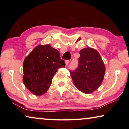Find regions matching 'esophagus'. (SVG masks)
<instances>
[{"label":"esophagus","mask_w":129,"mask_h":129,"mask_svg":"<svg viewBox=\"0 0 129 129\" xmlns=\"http://www.w3.org/2000/svg\"><path fill=\"white\" fill-rule=\"evenodd\" d=\"M69 62H70V60H69L65 61V64H66V66H68V65L69 64Z\"/></svg>","instance_id":"obj_1"}]
</instances>
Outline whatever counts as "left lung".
<instances>
[{
  "label": "left lung",
  "instance_id": "obj_1",
  "mask_svg": "<svg viewBox=\"0 0 129 129\" xmlns=\"http://www.w3.org/2000/svg\"><path fill=\"white\" fill-rule=\"evenodd\" d=\"M78 68L70 72L75 86L82 92L90 94L101 84L105 66L100 53L93 48L87 47L80 51Z\"/></svg>",
  "mask_w": 129,
  "mask_h": 129
}]
</instances>
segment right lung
Segmentation results:
<instances>
[{
    "instance_id": "right-lung-1",
    "label": "right lung",
    "mask_w": 129,
    "mask_h": 129,
    "mask_svg": "<svg viewBox=\"0 0 129 129\" xmlns=\"http://www.w3.org/2000/svg\"><path fill=\"white\" fill-rule=\"evenodd\" d=\"M64 67L57 49L49 44L39 45L24 59L23 83L33 94L42 95L49 88L57 69Z\"/></svg>"
}]
</instances>
